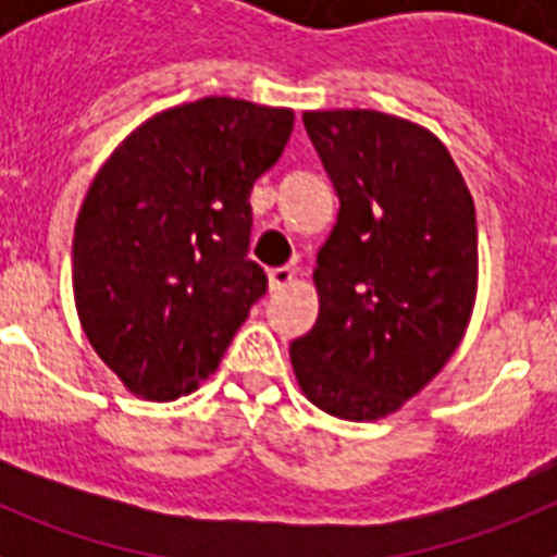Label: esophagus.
Returning a JSON list of instances; mask_svg holds the SVG:
<instances>
[{"instance_id": "obj_1", "label": "esophagus", "mask_w": 557, "mask_h": 557, "mask_svg": "<svg viewBox=\"0 0 557 557\" xmlns=\"http://www.w3.org/2000/svg\"><path fill=\"white\" fill-rule=\"evenodd\" d=\"M268 278H270V289H284L287 287V284H293V278H295V270L289 268V264H284V268H273L268 273Z\"/></svg>"}]
</instances>
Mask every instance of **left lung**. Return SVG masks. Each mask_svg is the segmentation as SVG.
<instances>
[{
    "label": "left lung",
    "instance_id": "8db88e82",
    "mask_svg": "<svg viewBox=\"0 0 557 557\" xmlns=\"http://www.w3.org/2000/svg\"><path fill=\"white\" fill-rule=\"evenodd\" d=\"M339 198L318 250V321L293 339L304 396L376 421L430 385L460 346L476 298V214L449 150L379 111H307Z\"/></svg>",
    "mask_w": 557,
    "mask_h": 557
}]
</instances>
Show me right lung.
<instances>
[{"mask_svg":"<svg viewBox=\"0 0 557 557\" xmlns=\"http://www.w3.org/2000/svg\"><path fill=\"white\" fill-rule=\"evenodd\" d=\"M289 133V108L203 97L136 127L88 186L72 243L77 314L136 396L195 391L268 289L248 259V198Z\"/></svg>","mask_w":557,"mask_h":557,"instance_id":"1","label":"right lung"}]
</instances>
